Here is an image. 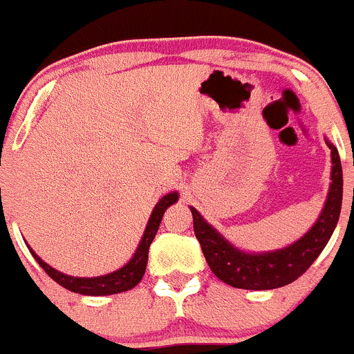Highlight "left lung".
<instances>
[{
	"instance_id": "1",
	"label": "left lung",
	"mask_w": 354,
	"mask_h": 354,
	"mask_svg": "<svg viewBox=\"0 0 354 354\" xmlns=\"http://www.w3.org/2000/svg\"><path fill=\"white\" fill-rule=\"evenodd\" d=\"M333 174L328 201L315 224L299 241L287 248L272 253H243L224 239L203 216L191 207L194 218V233L203 248L209 268L219 280L236 288L246 290H268L279 288L297 280L314 263L328 245L336 227L343 201V169H341L337 148L330 145Z\"/></svg>"
}]
</instances>
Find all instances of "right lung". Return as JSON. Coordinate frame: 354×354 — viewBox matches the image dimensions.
Returning a JSON list of instances; mask_svg holds the SVG:
<instances>
[{"label": "right lung", "mask_w": 354, "mask_h": 354, "mask_svg": "<svg viewBox=\"0 0 354 354\" xmlns=\"http://www.w3.org/2000/svg\"><path fill=\"white\" fill-rule=\"evenodd\" d=\"M177 192L174 194H167L163 196L158 204L155 206L153 212L150 216V221L147 224V230L143 233L142 241H140L138 248H136L135 254L123 268L116 270V272L108 273V275L102 277H94V279H81V277H69L64 275V273L57 272L47 265L45 261H41V258L39 254H35L32 248L28 246L30 253L33 254V258L37 260V263L40 265L41 268L45 270L50 279H54L57 283L62 285L64 288L67 290L75 292V294H82V295H111V294H120V292H127L130 288L135 287L140 280L143 279V273L147 270V261H148V250H150L151 241H153L155 234H157L158 226H160L162 216L165 212V209L174 204L177 201Z\"/></svg>", "instance_id": "right-lung-1"}]
</instances>
